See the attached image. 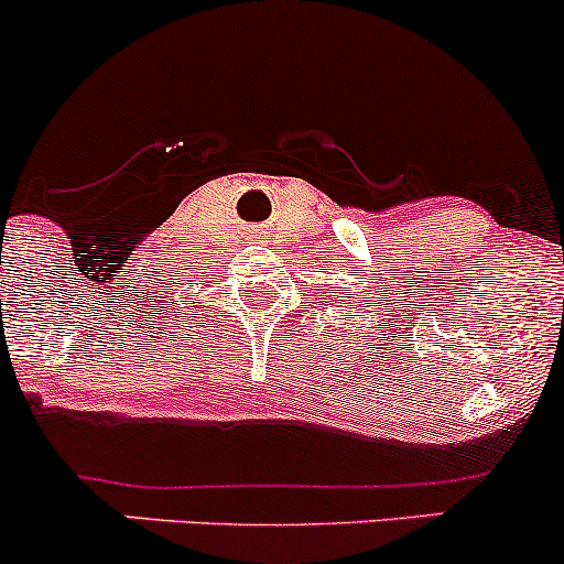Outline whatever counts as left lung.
I'll return each mask as SVG.
<instances>
[{
    "label": "left lung",
    "instance_id": "8db88e82",
    "mask_svg": "<svg viewBox=\"0 0 564 564\" xmlns=\"http://www.w3.org/2000/svg\"><path fill=\"white\" fill-rule=\"evenodd\" d=\"M345 299H352V293H347V295H339V301H345ZM358 304H361V301H358ZM350 310H356V306H350ZM341 321V317H339Z\"/></svg>",
    "mask_w": 564,
    "mask_h": 564
}]
</instances>
